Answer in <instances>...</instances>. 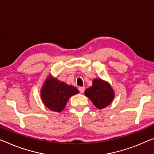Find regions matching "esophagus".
<instances>
[{
	"label": "esophagus",
	"mask_w": 154,
	"mask_h": 154,
	"mask_svg": "<svg viewBox=\"0 0 154 154\" xmlns=\"http://www.w3.org/2000/svg\"><path fill=\"white\" fill-rule=\"evenodd\" d=\"M84 90H85L84 87H79V92L81 93H83Z\"/></svg>",
	"instance_id": "esophagus-1"
}]
</instances>
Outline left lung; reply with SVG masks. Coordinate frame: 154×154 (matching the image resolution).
<instances>
[{"label":"left lung","instance_id":"8db88e82","mask_svg":"<svg viewBox=\"0 0 154 154\" xmlns=\"http://www.w3.org/2000/svg\"><path fill=\"white\" fill-rule=\"evenodd\" d=\"M84 95L88 97L98 109H103L113 102L115 92L111 84L101 78L93 80V85L84 91Z\"/></svg>","mask_w":154,"mask_h":154}]
</instances>
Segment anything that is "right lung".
Wrapping results in <instances>:
<instances>
[{
	"label": "right lung",
	"mask_w": 154,
	"mask_h": 154,
	"mask_svg": "<svg viewBox=\"0 0 154 154\" xmlns=\"http://www.w3.org/2000/svg\"><path fill=\"white\" fill-rule=\"evenodd\" d=\"M79 93L75 87L61 82L50 74L41 87V98L48 109L60 113L70 97Z\"/></svg>",
	"instance_id": "right-lung-1"
}]
</instances>
